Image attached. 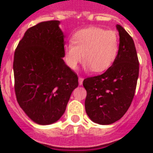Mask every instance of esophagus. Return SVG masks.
I'll return each mask as SVG.
<instances>
[{"mask_svg":"<svg viewBox=\"0 0 153 153\" xmlns=\"http://www.w3.org/2000/svg\"><path fill=\"white\" fill-rule=\"evenodd\" d=\"M83 80H84V79H83V78L81 77V76H79V78H78V81H79V85H82V84H83Z\"/></svg>","mask_w":153,"mask_h":153,"instance_id":"34e87169","label":"esophagus"}]
</instances>
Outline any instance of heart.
I'll use <instances>...</instances> for the list:
<instances>
[{"label":"heart","instance_id":"b5f03b06","mask_svg":"<svg viewBox=\"0 0 153 153\" xmlns=\"http://www.w3.org/2000/svg\"><path fill=\"white\" fill-rule=\"evenodd\" d=\"M73 45L65 46V60L75 70L83 60L86 68L95 73L106 70L116 60L120 48L119 36L116 31L99 27L80 29L72 39Z\"/></svg>","mask_w":153,"mask_h":153}]
</instances>
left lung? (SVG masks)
<instances>
[{
    "mask_svg": "<svg viewBox=\"0 0 153 153\" xmlns=\"http://www.w3.org/2000/svg\"><path fill=\"white\" fill-rule=\"evenodd\" d=\"M120 48L111 67L101 75L88 77L83 85L87 96L86 113L93 122L110 125L119 120L132 104L139 76V60L134 41L120 25Z\"/></svg>",
    "mask_w": 153,
    "mask_h": 153,
    "instance_id": "left-lung-1",
    "label": "left lung"
}]
</instances>
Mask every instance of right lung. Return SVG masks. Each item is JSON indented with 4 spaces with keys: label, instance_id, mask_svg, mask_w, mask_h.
<instances>
[{
    "label": "right lung",
    "instance_id": "add662e5",
    "mask_svg": "<svg viewBox=\"0 0 153 153\" xmlns=\"http://www.w3.org/2000/svg\"><path fill=\"white\" fill-rule=\"evenodd\" d=\"M59 21L29 28L14 53L15 93L20 107L41 125L62 117L78 76L63 60L65 41Z\"/></svg>",
    "mask_w": 153,
    "mask_h": 153
}]
</instances>
